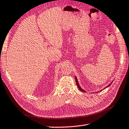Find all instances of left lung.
Masks as SVG:
<instances>
[{
    "label": "left lung",
    "mask_w": 129,
    "mask_h": 129,
    "mask_svg": "<svg viewBox=\"0 0 129 129\" xmlns=\"http://www.w3.org/2000/svg\"><path fill=\"white\" fill-rule=\"evenodd\" d=\"M75 80H76V85H77V87H78V88H79V89H80V91H81L82 92H86V91H85L84 90V89H83L81 87H80V86L79 85V82H78V80H77V77H76V76H75ZM112 82H113V81L111 82V83H110V84H109L108 85L107 87H106L105 88H103V89H102V90H101V91H98V92H101L102 91V90H103V89H106V88H107V87H108L109 86H110V85H111L112 84Z\"/></svg>",
    "instance_id": "8db88e82"
}]
</instances>
